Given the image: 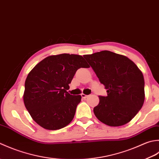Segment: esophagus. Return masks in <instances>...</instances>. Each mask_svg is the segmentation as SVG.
<instances>
[{"mask_svg": "<svg viewBox=\"0 0 159 159\" xmlns=\"http://www.w3.org/2000/svg\"><path fill=\"white\" fill-rule=\"evenodd\" d=\"M81 96H82V98L83 99H86V98H87L89 97V95H85V94H84V93L81 94Z\"/></svg>", "mask_w": 159, "mask_h": 159, "instance_id": "1", "label": "esophagus"}]
</instances>
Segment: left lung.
I'll return each mask as SVG.
<instances>
[{"instance_id": "8db88e82", "label": "left lung", "mask_w": 159, "mask_h": 159, "mask_svg": "<svg viewBox=\"0 0 159 159\" xmlns=\"http://www.w3.org/2000/svg\"><path fill=\"white\" fill-rule=\"evenodd\" d=\"M84 57L107 89L106 97L99 96L94 114L106 125L117 127L128 124L143 105V73L126 56L102 51Z\"/></svg>"}]
</instances>
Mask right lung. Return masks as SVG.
<instances>
[{"label":"right lung","mask_w":159,"mask_h":159,"mask_svg":"<svg viewBox=\"0 0 159 159\" xmlns=\"http://www.w3.org/2000/svg\"><path fill=\"white\" fill-rule=\"evenodd\" d=\"M89 67L82 56L62 53L47 57L29 73L23 101L39 125L56 130L72 121L82 97L68 93L69 84L77 69Z\"/></svg>","instance_id":"1"}]
</instances>
